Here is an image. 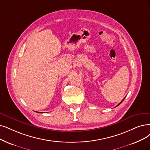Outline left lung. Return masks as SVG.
I'll return each mask as SVG.
<instances>
[{"mask_svg":"<svg viewBox=\"0 0 150 150\" xmlns=\"http://www.w3.org/2000/svg\"><path fill=\"white\" fill-rule=\"evenodd\" d=\"M124 99H123V100H122V101H121V102H120V103H119V104H118V105H117V106H118V105H120V104H121V103H122V101H123V100H124Z\"/></svg>","mask_w":150,"mask_h":150,"instance_id":"8db88e82","label":"left lung"}]
</instances>
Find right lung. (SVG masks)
I'll use <instances>...</instances> for the list:
<instances>
[{
	"label": "right lung",
	"mask_w": 150,
	"mask_h": 150,
	"mask_svg": "<svg viewBox=\"0 0 150 150\" xmlns=\"http://www.w3.org/2000/svg\"><path fill=\"white\" fill-rule=\"evenodd\" d=\"M41 113H42V112H41Z\"/></svg>",
	"instance_id": "add662e5"
}]
</instances>
